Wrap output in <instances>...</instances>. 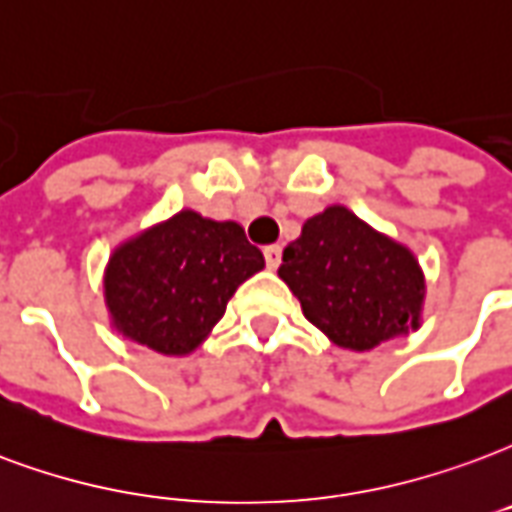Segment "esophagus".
<instances>
[{
    "instance_id": "1",
    "label": "esophagus",
    "mask_w": 512,
    "mask_h": 512,
    "mask_svg": "<svg viewBox=\"0 0 512 512\" xmlns=\"http://www.w3.org/2000/svg\"><path fill=\"white\" fill-rule=\"evenodd\" d=\"M263 255H266V266L271 268V271H276L279 268V263H282V246L279 244H271L263 249Z\"/></svg>"
}]
</instances>
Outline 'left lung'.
<instances>
[{
    "instance_id": "1",
    "label": "left lung",
    "mask_w": 512,
    "mask_h": 512,
    "mask_svg": "<svg viewBox=\"0 0 512 512\" xmlns=\"http://www.w3.org/2000/svg\"><path fill=\"white\" fill-rule=\"evenodd\" d=\"M279 276L304 317L344 350L366 352L415 331L426 279L410 249L344 206L306 219L287 244Z\"/></svg>"
}]
</instances>
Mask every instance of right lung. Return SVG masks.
<instances>
[{
	"label": "right lung",
	"mask_w": 512,
	"mask_h": 512,
	"mask_svg": "<svg viewBox=\"0 0 512 512\" xmlns=\"http://www.w3.org/2000/svg\"><path fill=\"white\" fill-rule=\"evenodd\" d=\"M263 266V252L238 222L184 208L113 249L105 268L111 325L154 352L189 355L222 320L238 285Z\"/></svg>",
	"instance_id": "obj_1"
}]
</instances>
